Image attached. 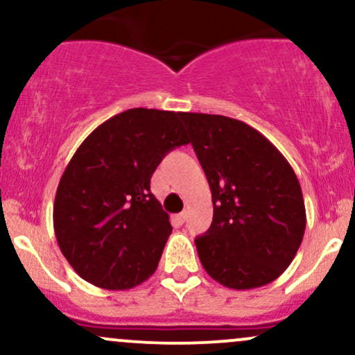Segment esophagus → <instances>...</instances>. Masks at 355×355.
<instances>
[{
	"mask_svg": "<svg viewBox=\"0 0 355 355\" xmlns=\"http://www.w3.org/2000/svg\"><path fill=\"white\" fill-rule=\"evenodd\" d=\"M175 220H177L178 225H182V223H185V220H187V211H180V214L175 215Z\"/></svg>",
	"mask_w": 355,
	"mask_h": 355,
	"instance_id": "1",
	"label": "esophagus"
}]
</instances>
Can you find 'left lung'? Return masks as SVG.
<instances>
[{"instance_id": "left-lung-1", "label": "left lung", "mask_w": 355, "mask_h": 355, "mask_svg": "<svg viewBox=\"0 0 355 355\" xmlns=\"http://www.w3.org/2000/svg\"><path fill=\"white\" fill-rule=\"evenodd\" d=\"M209 180L214 220L195 239L203 268L235 291L274 282L302 243L305 205L291 164L250 125L182 113Z\"/></svg>"}]
</instances>
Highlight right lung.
<instances>
[{"label": "right lung", "instance_id": "1", "mask_svg": "<svg viewBox=\"0 0 355 355\" xmlns=\"http://www.w3.org/2000/svg\"><path fill=\"white\" fill-rule=\"evenodd\" d=\"M182 113L132 108L93 130L64 168L53 207L61 254L87 282L126 291L153 275L172 234L150 178L189 144Z\"/></svg>", "mask_w": 355, "mask_h": 355}]
</instances>
